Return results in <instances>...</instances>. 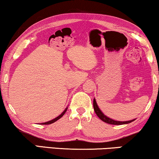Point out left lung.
I'll list each match as a JSON object with an SVG mask.
<instances>
[{
	"mask_svg": "<svg viewBox=\"0 0 159 159\" xmlns=\"http://www.w3.org/2000/svg\"><path fill=\"white\" fill-rule=\"evenodd\" d=\"M93 108H94V111H95V114H96L97 116H98L99 118L101 119L102 121H104V122H106V123H107V124H110V125H126V124L131 123L133 121L135 120V119H132V120H129V121H120L114 120V119L109 118V117H108L107 116H106V115L104 114L101 111V110L100 109V108L98 107V106L97 102H96V101H95V98L93 99Z\"/></svg>",
	"mask_w": 159,
	"mask_h": 159,
	"instance_id": "left-lung-1",
	"label": "left lung"
}]
</instances>
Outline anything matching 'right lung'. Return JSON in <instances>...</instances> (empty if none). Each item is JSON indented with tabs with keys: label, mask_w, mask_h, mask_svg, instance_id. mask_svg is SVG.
<instances>
[{
	"label": "right lung",
	"mask_w": 159,
	"mask_h": 159,
	"mask_svg": "<svg viewBox=\"0 0 159 159\" xmlns=\"http://www.w3.org/2000/svg\"><path fill=\"white\" fill-rule=\"evenodd\" d=\"M67 108H68V107H66V108H65L64 111H63V112L61 113V114L59 115V116H58L57 117H56V118L53 119H52V120L49 121H47V122H43V123H41V124H42V125H50V124L54 123V122H55V121H57V120H58V119H61V117H62L63 116H64V114H65V113H66V111Z\"/></svg>",
	"instance_id": "right-lung-1"
}]
</instances>
